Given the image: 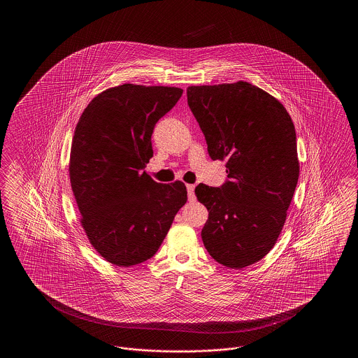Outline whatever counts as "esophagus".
<instances>
[{
    "instance_id": "obj_1",
    "label": "esophagus",
    "mask_w": 358,
    "mask_h": 358,
    "mask_svg": "<svg viewBox=\"0 0 358 358\" xmlns=\"http://www.w3.org/2000/svg\"><path fill=\"white\" fill-rule=\"evenodd\" d=\"M187 199H189V201H194V199H196V196H194V185H192V184H187Z\"/></svg>"
}]
</instances>
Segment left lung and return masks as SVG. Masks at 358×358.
<instances>
[{
  "label": "left lung",
  "instance_id": "8db88e82",
  "mask_svg": "<svg viewBox=\"0 0 358 358\" xmlns=\"http://www.w3.org/2000/svg\"><path fill=\"white\" fill-rule=\"evenodd\" d=\"M187 96L208 153L228 173L220 187L194 189L209 212L203 243L240 270L271 251L286 222L299 177L295 127L282 103L247 82L190 85Z\"/></svg>",
  "mask_w": 358,
  "mask_h": 358
}]
</instances>
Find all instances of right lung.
Returning <instances> with one entry per match:
<instances>
[{
    "label": "right lung",
    "instance_id": "right-lung-1",
    "mask_svg": "<svg viewBox=\"0 0 358 358\" xmlns=\"http://www.w3.org/2000/svg\"><path fill=\"white\" fill-rule=\"evenodd\" d=\"M181 95L177 87H111L88 103L76 124L71 187L91 245L114 266L154 256L187 203L184 182L159 184L143 171L153 157L154 126Z\"/></svg>",
    "mask_w": 358,
    "mask_h": 358
}]
</instances>
